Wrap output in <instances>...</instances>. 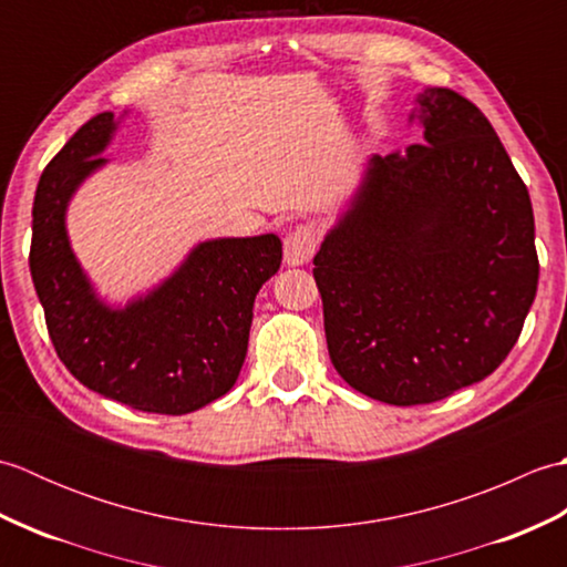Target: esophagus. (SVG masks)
Segmentation results:
<instances>
[{
  "label": "esophagus",
  "mask_w": 567,
  "mask_h": 567,
  "mask_svg": "<svg viewBox=\"0 0 567 567\" xmlns=\"http://www.w3.org/2000/svg\"><path fill=\"white\" fill-rule=\"evenodd\" d=\"M317 231L315 226L302 224L297 226L292 234H287L285 238V265L287 268H297V265H305L317 250Z\"/></svg>",
  "instance_id": "obj_1"
}]
</instances>
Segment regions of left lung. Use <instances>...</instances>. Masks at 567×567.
<instances>
[{"mask_svg":"<svg viewBox=\"0 0 567 567\" xmlns=\"http://www.w3.org/2000/svg\"><path fill=\"white\" fill-rule=\"evenodd\" d=\"M409 122L424 141L372 155L315 256L333 368L394 406L495 372L538 287L532 199L487 116L426 87Z\"/></svg>","mask_w":567,"mask_h":567,"instance_id":"obj_1","label":"left lung"}]
</instances>
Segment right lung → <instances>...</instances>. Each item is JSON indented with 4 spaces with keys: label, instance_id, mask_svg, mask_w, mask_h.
I'll list each match as a JSON object with an SVG mask.
<instances>
[{
    "label": "right lung",
    "instance_id": "obj_1",
    "mask_svg": "<svg viewBox=\"0 0 567 567\" xmlns=\"http://www.w3.org/2000/svg\"><path fill=\"white\" fill-rule=\"evenodd\" d=\"M118 124L112 112L92 116L43 171L33 199V287L58 358L84 388L138 412L189 414L236 384L252 302L280 270L282 240H202L146 295L122 307L104 302L70 246L65 214L84 179L110 163L102 153Z\"/></svg>",
    "mask_w": 567,
    "mask_h": 567
}]
</instances>
